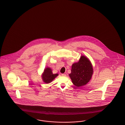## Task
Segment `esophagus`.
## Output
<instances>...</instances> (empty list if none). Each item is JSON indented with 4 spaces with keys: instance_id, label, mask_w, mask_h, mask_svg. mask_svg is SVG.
Segmentation results:
<instances>
[{
    "instance_id": "obj_1",
    "label": "esophagus",
    "mask_w": 125,
    "mask_h": 125,
    "mask_svg": "<svg viewBox=\"0 0 125 125\" xmlns=\"http://www.w3.org/2000/svg\"><path fill=\"white\" fill-rule=\"evenodd\" d=\"M61 75H62V76H66V74H62Z\"/></svg>"
}]
</instances>
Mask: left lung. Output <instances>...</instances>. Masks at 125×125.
I'll return each instance as SVG.
<instances>
[{
  "instance_id": "8db88e82",
  "label": "left lung",
  "mask_w": 125,
  "mask_h": 125,
  "mask_svg": "<svg viewBox=\"0 0 125 125\" xmlns=\"http://www.w3.org/2000/svg\"><path fill=\"white\" fill-rule=\"evenodd\" d=\"M71 73L69 74L72 82L76 87L84 85L91 79L93 70L88 58L82 56L79 62L72 64Z\"/></svg>"
}]
</instances>
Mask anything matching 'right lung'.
I'll return each mask as SVG.
<instances>
[{
	"mask_svg": "<svg viewBox=\"0 0 125 125\" xmlns=\"http://www.w3.org/2000/svg\"><path fill=\"white\" fill-rule=\"evenodd\" d=\"M58 75V74H53L51 68L47 67L44 69L42 77L44 82L46 83H49L52 81L55 78L57 77Z\"/></svg>",
	"mask_w": 125,
	"mask_h": 125,
	"instance_id": "add662e5",
	"label": "right lung"
}]
</instances>
